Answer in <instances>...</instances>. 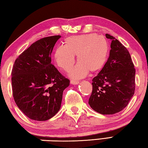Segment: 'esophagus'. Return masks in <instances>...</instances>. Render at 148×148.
<instances>
[{"instance_id": "1", "label": "esophagus", "mask_w": 148, "mask_h": 148, "mask_svg": "<svg viewBox=\"0 0 148 148\" xmlns=\"http://www.w3.org/2000/svg\"><path fill=\"white\" fill-rule=\"evenodd\" d=\"M79 83V81H76V80H71V84L73 85H77Z\"/></svg>"}]
</instances>
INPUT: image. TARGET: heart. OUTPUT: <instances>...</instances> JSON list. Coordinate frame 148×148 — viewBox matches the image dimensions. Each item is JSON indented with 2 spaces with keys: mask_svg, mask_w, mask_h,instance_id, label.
<instances>
[{
  "mask_svg": "<svg viewBox=\"0 0 148 148\" xmlns=\"http://www.w3.org/2000/svg\"><path fill=\"white\" fill-rule=\"evenodd\" d=\"M63 44L55 49L54 60L57 66L67 71L74 64L77 55L78 62L69 72L72 78H82L89 71L98 72L106 64L109 44L103 36L95 33L74 35L65 38Z\"/></svg>",
  "mask_w": 148,
  "mask_h": 148,
  "instance_id": "b5f03b06",
  "label": "heart"
}]
</instances>
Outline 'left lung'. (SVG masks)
<instances>
[{
    "label": "left lung",
    "mask_w": 148,
    "mask_h": 148,
    "mask_svg": "<svg viewBox=\"0 0 148 148\" xmlns=\"http://www.w3.org/2000/svg\"><path fill=\"white\" fill-rule=\"evenodd\" d=\"M112 40L110 56L102 69L92 79L89 104L103 115L114 114L129 104L135 91V69L128 50L108 34Z\"/></svg>",
    "instance_id": "left-lung-1"
}]
</instances>
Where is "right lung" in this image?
<instances>
[{"label": "right lung", "instance_id": "1", "mask_svg": "<svg viewBox=\"0 0 148 148\" xmlns=\"http://www.w3.org/2000/svg\"><path fill=\"white\" fill-rule=\"evenodd\" d=\"M60 35L35 42L17 57L12 71L15 102L29 118L46 121L61 108L62 92L70 80L51 63V54Z\"/></svg>", "mask_w": 148, "mask_h": 148}]
</instances>
